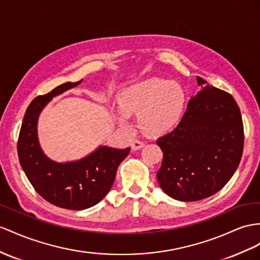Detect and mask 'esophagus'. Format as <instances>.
Returning <instances> with one entry per match:
<instances>
[{
    "instance_id": "34e87169",
    "label": "esophagus",
    "mask_w": 260,
    "mask_h": 260,
    "mask_svg": "<svg viewBox=\"0 0 260 260\" xmlns=\"http://www.w3.org/2000/svg\"><path fill=\"white\" fill-rule=\"evenodd\" d=\"M144 147V143L143 142H139V141H134L132 142V149L133 150H138Z\"/></svg>"
}]
</instances>
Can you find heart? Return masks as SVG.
<instances>
[{"instance_id": "1", "label": "heart", "mask_w": 260, "mask_h": 260, "mask_svg": "<svg viewBox=\"0 0 260 260\" xmlns=\"http://www.w3.org/2000/svg\"><path fill=\"white\" fill-rule=\"evenodd\" d=\"M117 101L121 110L115 111V118L123 128L131 131L129 116L138 115L143 132L160 136L180 123L187 95L180 83L152 77L126 86Z\"/></svg>"}]
</instances>
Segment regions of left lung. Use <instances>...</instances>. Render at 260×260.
Segmentation results:
<instances>
[{
    "label": "left lung",
    "instance_id": "1",
    "mask_svg": "<svg viewBox=\"0 0 260 260\" xmlns=\"http://www.w3.org/2000/svg\"><path fill=\"white\" fill-rule=\"evenodd\" d=\"M201 86L191 96L183 117L157 145L164 152L157 180L178 201H199L221 190L241 161L244 127L230 93L197 77Z\"/></svg>",
    "mask_w": 260,
    "mask_h": 260
}]
</instances>
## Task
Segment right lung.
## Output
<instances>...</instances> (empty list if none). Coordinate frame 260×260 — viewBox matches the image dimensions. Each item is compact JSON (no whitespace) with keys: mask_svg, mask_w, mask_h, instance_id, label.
<instances>
[{"mask_svg":"<svg viewBox=\"0 0 260 260\" xmlns=\"http://www.w3.org/2000/svg\"><path fill=\"white\" fill-rule=\"evenodd\" d=\"M81 82H66L32 100L26 110L17 144L19 162L37 193L59 208L76 211L91 208L109 193L117 167L129 154V147L119 149L106 145L72 161L59 162L45 154L38 139L39 115L55 96Z\"/></svg>","mask_w":260,"mask_h":260,"instance_id":"right-lung-1","label":"right lung"}]
</instances>
